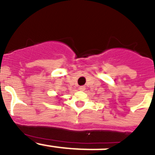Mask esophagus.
<instances>
[{
	"instance_id": "34e87169",
	"label": "esophagus",
	"mask_w": 155,
	"mask_h": 155,
	"mask_svg": "<svg viewBox=\"0 0 155 155\" xmlns=\"http://www.w3.org/2000/svg\"><path fill=\"white\" fill-rule=\"evenodd\" d=\"M79 90H80V91H84V90H85V87H84V86H80V87H79Z\"/></svg>"
}]
</instances>
